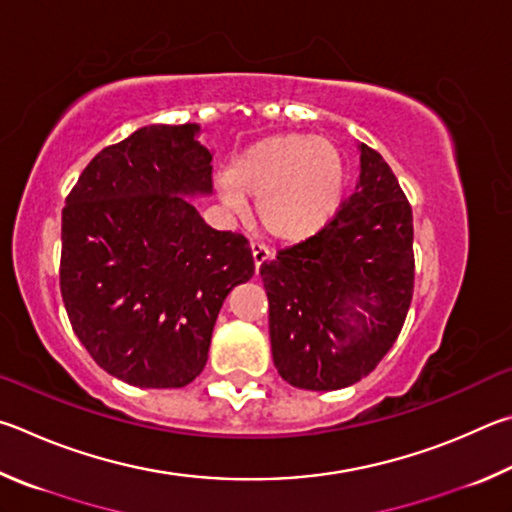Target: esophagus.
<instances>
[{
  "mask_svg": "<svg viewBox=\"0 0 512 512\" xmlns=\"http://www.w3.org/2000/svg\"><path fill=\"white\" fill-rule=\"evenodd\" d=\"M251 256H254V265H256V272H258V267H261L267 261V258L272 256V251L267 249L263 242L251 240Z\"/></svg>",
  "mask_w": 512,
  "mask_h": 512,
  "instance_id": "esophagus-1",
  "label": "esophagus"
}]
</instances>
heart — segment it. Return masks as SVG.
Wrapping results in <instances>:
<instances>
[{"mask_svg":"<svg viewBox=\"0 0 512 512\" xmlns=\"http://www.w3.org/2000/svg\"><path fill=\"white\" fill-rule=\"evenodd\" d=\"M222 200L242 209L258 200V220L272 238L299 242L324 227L344 193V159L335 143L308 134L256 141L218 177Z\"/></svg>","mask_w":512,"mask_h":512,"instance_id":"b5f03b06","label":"heart"}]
</instances>
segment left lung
<instances>
[{
    "label": "left lung",
    "instance_id": "1",
    "mask_svg": "<svg viewBox=\"0 0 512 512\" xmlns=\"http://www.w3.org/2000/svg\"><path fill=\"white\" fill-rule=\"evenodd\" d=\"M360 152L355 193L315 236L261 265L274 366L299 389L335 391L366 378L414 297L411 204L380 152L366 143Z\"/></svg>",
    "mask_w": 512,
    "mask_h": 512
}]
</instances>
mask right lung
Returning a JSON list of instances; mask_svg holds the SVG:
<instances>
[{"label":"right lung","instance_id":"add662e5","mask_svg":"<svg viewBox=\"0 0 512 512\" xmlns=\"http://www.w3.org/2000/svg\"><path fill=\"white\" fill-rule=\"evenodd\" d=\"M200 125H146L103 148L62 209L60 292L80 344L114 378L179 389L202 373L231 288L254 276L245 236L184 195L209 193Z\"/></svg>","mask_w":512,"mask_h":512}]
</instances>
